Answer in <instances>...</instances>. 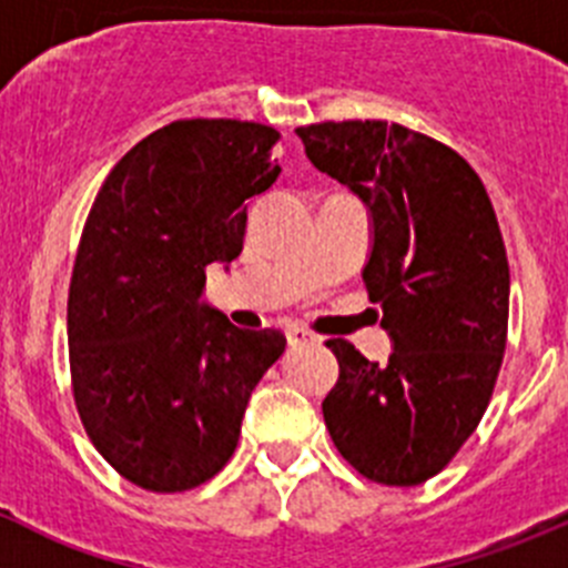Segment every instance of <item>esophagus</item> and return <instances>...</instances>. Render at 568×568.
<instances>
[{
  "mask_svg": "<svg viewBox=\"0 0 568 568\" xmlns=\"http://www.w3.org/2000/svg\"><path fill=\"white\" fill-rule=\"evenodd\" d=\"M287 337H290V345H306V343H315V339H317L315 334L310 332V328H301V326L290 328Z\"/></svg>",
  "mask_w": 568,
  "mask_h": 568,
  "instance_id": "esophagus-1",
  "label": "esophagus"
}]
</instances>
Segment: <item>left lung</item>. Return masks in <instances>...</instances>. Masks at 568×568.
<instances>
[{"instance_id":"8db88e82","label":"left lung","mask_w":568,"mask_h":568,"mask_svg":"<svg viewBox=\"0 0 568 568\" xmlns=\"http://www.w3.org/2000/svg\"><path fill=\"white\" fill-rule=\"evenodd\" d=\"M306 159L371 214L362 270L393 354L339 362L323 420L339 455L382 485L435 477L488 409L507 343L510 270L494 206L463 155L382 119L295 128Z\"/></svg>"}]
</instances>
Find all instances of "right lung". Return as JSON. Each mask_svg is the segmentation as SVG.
I'll return each mask as SVG.
<instances>
[{
  "instance_id": "add662e5",
  "label": "right lung",
  "mask_w": 568,
  "mask_h": 568,
  "mask_svg": "<svg viewBox=\"0 0 568 568\" xmlns=\"http://www.w3.org/2000/svg\"><path fill=\"white\" fill-rule=\"evenodd\" d=\"M278 131L181 119L128 150L97 192L69 284V368L91 443L128 483L178 494L231 460L275 328H236L203 301L209 264L242 253Z\"/></svg>"
}]
</instances>
